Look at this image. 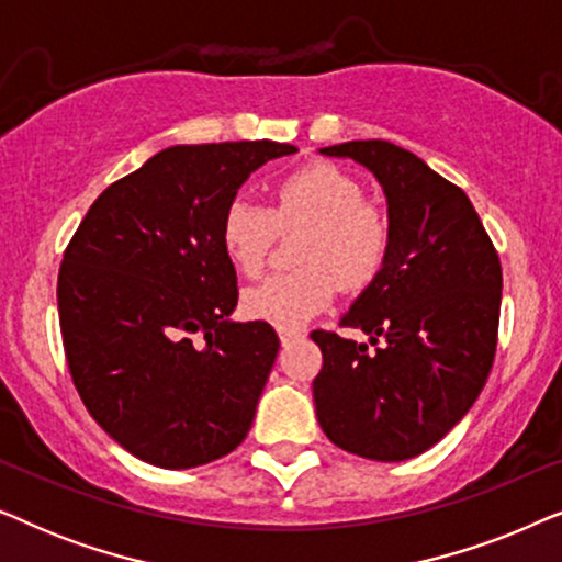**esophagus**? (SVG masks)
I'll return each instance as SVG.
<instances>
[{
	"label": "esophagus",
	"instance_id": "34e87169",
	"mask_svg": "<svg viewBox=\"0 0 562 562\" xmlns=\"http://www.w3.org/2000/svg\"><path fill=\"white\" fill-rule=\"evenodd\" d=\"M299 337H304L302 329H281V333H279V340H281L283 348H286V345H291V342H296Z\"/></svg>",
	"mask_w": 562,
	"mask_h": 562
}]
</instances>
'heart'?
<instances>
[{
    "label": "heart",
    "mask_w": 562,
    "mask_h": 562,
    "mask_svg": "<svg viewBox=\"0 0 562 562\" xmlns=\"http://www.w3.org/2000/svg\"><path fill=\"white\" fill-rule=\"evenodd\" d=\"M310 227L296 250V271L268 276L245 289L248 317L279 329H299L335 299L337 281L360 291L386 266L394 229L381 204L368 202L356 176L333 164H312L276 187L273 210L237 196L222 214L220 240L245 276L263 271L276 229Z\"/></svg>",
    "instance_id": "obj_1"
}]
</instances>
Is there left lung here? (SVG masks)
Returning a JSON list of instances; mask_svg holds the SVG:
<instances>
[{
  "label": "left lung",
  "instance_id": "left-lung-1",
  "mask_svg": "<svg viewBox=\"0 0 562 562\" xmlns=\"http://www.w3.org/2000/svg\"><path fill=\"white\" fill-rule=\"evenodd\" d=\"M383 187L386 266L342 314L366 342L314 329L322 432L352 456L398 463L440 442L479 398L496 356L502 263L471 199L389 140L329 145Z\"/></svg>",
  "mask_w": 562,
  "mask_h": 562
}]
</instances>
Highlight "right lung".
Returning <instances> with one entry per match:
<instances>
[{"label": "right lung", "instance_id": "add662e5", "mask_svg": "<svg viewBox=\"0 0 562 562\" xmlns=\"http://www.w3.org/2000/svg\"><path fill=\"white\" fill-rule=\"evenodd\" d=\"M294 145H173L106 187L68 243L58 319L97 425L158 468L233 452L279 356L268 322H233L237 276L222 214L248 176Z\"/></svg>", "mask_w": 562, "mask_h": 562}]
</instances>
